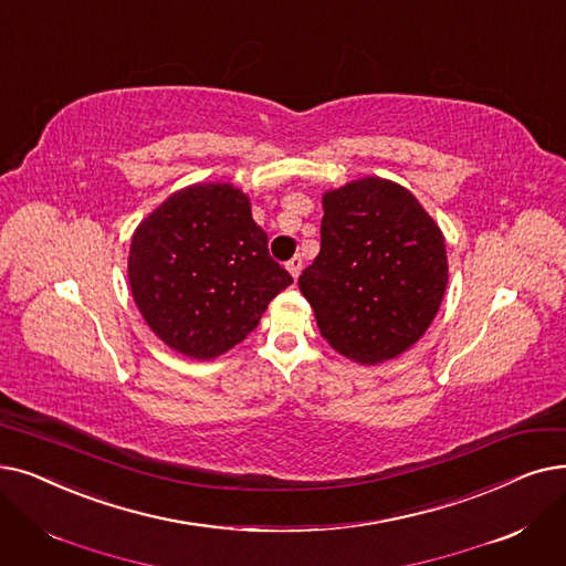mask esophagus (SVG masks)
<instances>
[{
  "label": "esophagus",
  "mask_w": 566,
  "mask_h": 566,
  "mask_svg": "<svg viewBox=\"0 0 566 566\" xmlns=\"http://www.w3.org/2000/svg\"><path fill=\"white\" fill-rule=\"evenodd\" d=\"M286 270H289L293 280H298L301 270H303V259H301V256H293V259L286 263Z\"/></svg>",
  "instance_id": "esophagus-1"
}]
</instances>
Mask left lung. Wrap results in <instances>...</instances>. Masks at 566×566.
<instances>
[{
  "label": "left lung",
  "instance_id": "obj_1",
  "mask_svg": "<svg viewBox=\"0 0 566 566\" xmlns=\"http://www.w3.org/2000/svg\"><path fill=\"white\" fill-rule=\"evenodd\" d=\"M449 282L447 242L416 196L384 178L324 193L322 250L298 286L335 352L400 356L432 324Z\"/></svg>",
  "mask_w": 566,
  "mask_h": 566
}]
</instances>
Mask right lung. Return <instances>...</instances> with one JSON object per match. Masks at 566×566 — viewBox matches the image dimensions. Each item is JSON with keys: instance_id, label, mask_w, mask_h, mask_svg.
<instances>
[{"instance_id": "right-lung-1", "label": "right lung", "mask_w": 566, "mask_h": 566, "mask_svg": "<svg viewBox=\"0 0 566 566\" xmlns=\"http://www.w3.org/2000/svg\"><path fill=\"white\" fill-rule=\"evenodd\" d=\"M291 282L268 254L248 193L229 182L176 191L132 238L129 286L145 324L196 360L222 356L248 337Z\"/></svg>"}]
</instances>
